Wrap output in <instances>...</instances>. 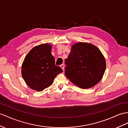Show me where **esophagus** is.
Listing matches in <instances>:
<instances>
[{
    "label": "esophagus",
    "instance_id": "1",
    "mask_svg": "<svg viewBox=\"0 0 128 128\" xmlns=\"http://www.w3.org/2000/svg\"><path fill=\"white\" fill-rule=\"evenodd\" d=\"M60 66L62 68V69H63V70H64V65L63 64H61V65H60Z\"/></svg>",
    "mask_w": 128,
    "mask_h": 128
}]
</instances>
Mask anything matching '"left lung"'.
<instances>
[{"label": "left lung", "instance_id": "left-lung-1", "mask_svg": "<svg viewBox=\"0 0 128 128\" xmlns=\"http://www.w3.org/2000/svg\"><path fill=\"white\" fill-rule=\"evenodd\" d=\"M65 63V76L82 89L96 85L106 68V60L99 48L88 42H79L72 46Z\"/></svg>", "mask_w": 128, "mask_h": 128}]
</instances>
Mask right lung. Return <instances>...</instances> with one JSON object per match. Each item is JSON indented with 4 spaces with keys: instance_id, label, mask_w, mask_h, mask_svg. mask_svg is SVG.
<instances>
[{
    "instance_id": "right-lung-1",
    "label": "right lung",
    "mask_w": 128,
    "mask_h": 128,
    "mask_svg": "<svg viewBox=\"0 0 128 128\" xmlns=\"http://www.w3.org/2000/svg\"><path fill=\"white\" fill-rule=\"evenodd\" d=\"M52 45L42 44L32 48L23 61L22 77L32 89L42 91L50 86L57 75L63 72L55 65L54 57L51 54Z\"/></svg>"
}]
</instances>
